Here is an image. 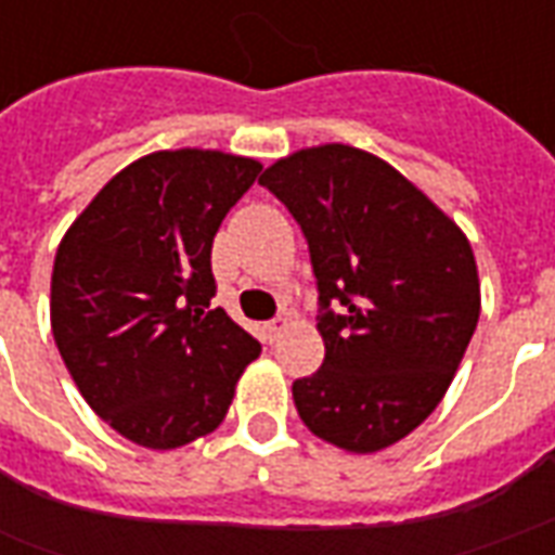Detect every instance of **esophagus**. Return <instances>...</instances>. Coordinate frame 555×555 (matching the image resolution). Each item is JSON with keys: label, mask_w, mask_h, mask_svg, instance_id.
Returning a JSON list of instances; mask_svg holds the SVG:
<instances>
[{"label": "esophagus", "mask_w": 555, "mask_h": 555, "mask_svg": "<svg viewBox=\"0 0 555 555\" xmlns=\"http://www.w3.org/2000/svg\"><path fill=\"white\" fill-rule=\"evenodd\" d=\"M288 324H291L288 314H276L273 321H267V336H270V341H273V338L282 336V333L288 330Z\"/></svg>", "instance_id": "34e87169"}]
</instances>
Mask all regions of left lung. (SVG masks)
<instances>
[{
    "instance_id": "left-lung-1",
    "label": "left lung",
    "mask_w": 555,
    "mask_h": 555,
    "mask_svg": "<svg viewBox=\"0 0 555 555\" xmlns=\"http://www.w3.org/2000/svg\"><path fill=\"white\" fill-rule=\"evenodd\" d=\"M258 183L300 222L324 306V365L294 380L302 425L350 454L384 452L437 410L476 333L473 246L416 183L362 147H300ZM333 299L345 315L328 312Z\"/></svg>"
}]
</instances>
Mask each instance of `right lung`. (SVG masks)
Returning a JSON list of instances; mask_svg holds the SVG:
<instances>
[{
  "mask_svg": "<svg viewBox=\"0 0 555 555\" xmlns=\"http://www.w3.org/2000/svg\"><path fill=\"white\" fill-rule=\"evenodd\" d=\"M261 163L214 147L154 151L106 181L55 249L50 326L89 408L169 452L219 428L261 353L210 309V246Z\"/></svg>",
  "mask_w": 555,
  "mask_h": 555,
  "instance_id": "obj_1",
  "label": "right lung"
}]
</instances>
